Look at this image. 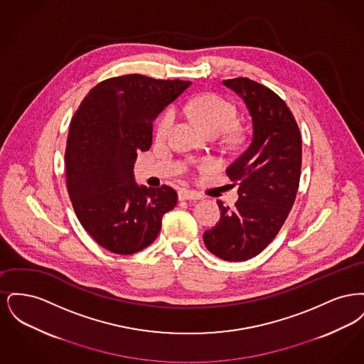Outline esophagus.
Returning a JSON list of instances; mask_svg holds the SVG:
<instances>
[{
    "label": "esophagus",
    "instance_id": "obj_1",
    "mask_svg": "<svg viewBox=\"0 0 364 364\" xmlns=\"http://www.w3.org/2000/svg\"><path fill=\"white\" fill-rule=\"evenodd\" d=\"M202 196L198 192L193 191L183 190L178 192V199L180 200H199Z\"/></svg>",
    "mask_w": 364,
    "mask_h": 364
}]
</instances>
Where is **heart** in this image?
<instances>
[{"label":"heart","instance_id":"obj_1","mask_svg":"<svg viewBox=\"0 0 364 364\" xmlns=\"http://www.w3.org/2000/svg\"><path fill=\"white\" fill-rule=\"evenodd\" d=\"M183 110L208 135H221L223 132L230 129L237 119V113L233 105L211 94L190 100L184 104ZM174 119L176 117L172 109L166 110L158 119L156 125V138L158 140H164L169 135ZM203 166L210 168L211 164L205 162Z\"/></svg>","mask_w":364,"mask_h":364}]
</instances>
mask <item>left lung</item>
I'll return each instance as SVG.
<instances>
[{
    "mask_svg": "<svg viewBox=\"0 0 364 364\" xmlns=\"http://www.w3.org/2000/svg\"><path fill=\"white\" fill-rule=\"evenodd\" d=\"M247 106L252 135L226 174L239 183L235 208L224 206L218 224L206 230L208 251L228 262L251 259L273 242L294 206L301 171V138L294 114L270 88L247 77L228 79Z\"/></svg>",
    "mask_w": 364,
    "mask_h": 364,
    "instance_id": "obj_1",
    "label": "left lung"
}]
</instances>
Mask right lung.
I'll list each match as a JSON object with an SVG mask.
<instances>
[{
    "label": "right lung",
    "instance_id": "1",
    "mask_svg": "<svg viewBox=\"0 0 364 364\" xmlns=\"http://www.w3.org/2000/svg\"><path fill=\"white\" fill-rule=\"evenodd\" d=\"M191 82L124 75L90 90L70 122L67 186L80 224L101 247L131 255L154 242L177 192L138 186L134 165L153 143V122Z\"/></svg>",
    "mask_w": 364,
    "mask_h": 364
}]
</instances>
